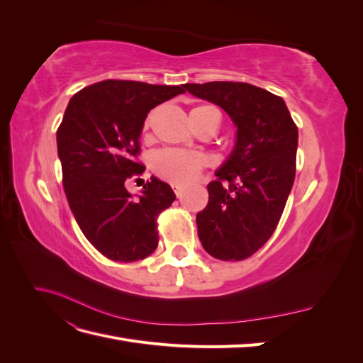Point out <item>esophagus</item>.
Wrapping results in <instances>:
<instances>
[{
	"label": "esophagus",
	"mask_w": 363,
	"mask_h": 363,
	"mask_svg": "<svg viewBox=\"0 0 363 363\" xmlns=\"http://www.w3.org/2000/svg\"><path fill=\"white\" fill-rule=\"evenodd\" d=\"M172 191H174V194L177 195V196H182V194H183L184 188H183L182 184H172Z\"/></svg>",
	"instance_id": "34e87169"
}]
</instances>
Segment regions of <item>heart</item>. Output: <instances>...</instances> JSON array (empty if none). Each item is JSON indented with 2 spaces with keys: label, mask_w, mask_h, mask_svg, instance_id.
I'll return each instance as SVG.
<instances>
[{
  "label": "heart",
  "mask_w": 363,
  "mask_h": 363,
  "mask_svg": "<svg viewBox=\"0 0 363 363\" xmlns=\"http://www.w3.org/2000/svg\"><path fill=\"white\" fill-rule=\"evenodd\" d=\"M191 124L199 131L208 127L216 131L219 125V115L211 106L194 107L189 113ZM152 115L150 113L142 125V131L147 133L151 128ZM206 164L200 152L182 150H162L152 159V171L164 182L172 184H188L199 177Z\"/></svg>",
  "instance_id": "obj_1"
}]
</instances>
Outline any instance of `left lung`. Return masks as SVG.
<instances>
[{
    "instance_id": "8db88e82",
    "label": "left lung",
    "mask_w": 363,
    "mask_h": 363,
    "mask_svg": "<svg viewBox=\"0 0 363 363\" xmlns=\"http://www.w3.org/2000/svg\"><path fill=\"white\" fill-rule=\"evenodd\" d=\"M184 89L223 107L238 127L232 156L207 184L208 203L196 215L200 240L215 259H248L272 236L286 206L298 128L281 96L250 83H186Z\"/></svg>"
}]
</instances>
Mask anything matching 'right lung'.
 <instances>
[{"label":"right lung","instance_id":"right-lung-1","mask_svg":"<svg viewBox=\"0 0 363 363\" xmlns=\"http://www.w3.org/2000/svg\"><path fill=\"white\" fill-rule=\"evenodd\" d=\"M183 86L104 80L74 94L65 111L57 128L63 189L83 235L107 259L136 262L157 248V218L175 194L152 177L133 199L125 183L145 171L138 157L147 113Z\"/></svg>","mask_w":363,"mask_h":363}]
</instances>
